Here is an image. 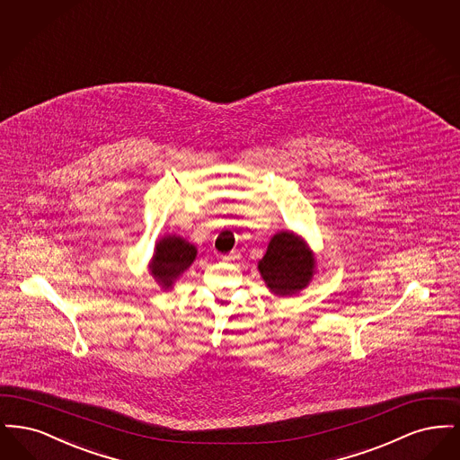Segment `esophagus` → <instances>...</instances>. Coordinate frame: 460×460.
<instances>
[{
	"mask_svg": "<svg viewBox=\"0 0 460 460\" xmlns=\"http://www.w3.org/2000/svg\"><path fill=\"white\" fill-rule=\"evenodd\" d=\"M224 262H236V261H240V253L238 252H231V253H227V255H222L220 257Z\"/></svg>",
	"mask_w": 460,
	"mask_h": 460,
	"instance_id": "obj_1",
	"label": "esophagus"
}]
</instances>
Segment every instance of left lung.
<instances>
[{
    "instance_id": "1",
    "label": "left lung",
    "mask_w": 460,
    "mask_h": 460,
    "mask_svg": "<svg viewBox=\"0 0 460 460\" xmlns=\"http://www.w3.org/2000/svg\"><path fill=\"white\" fill-rule=\"evenodd\" d=\"M259 270L274 295L291 296L312 281L315 259L305 241L291 231H281L269 243Z\"/></svg>"
}]
</instances>
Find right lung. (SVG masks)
Instances as JSON below:
<instances>
[{
  "mask_svg": "<svg viewBox=\"0 0 460 460\" xmlns=\"http://www.w3.org/2000/svg\"><path fill=\"white\" fill-rule=\"evenodd\" d=\"M197 257L195 244L182 240L181 236H165L156 243L154 259L150 262V272L155 281L169 289L175 279L193 263Z\"/></svg>",
  "mask_w": 460,
  "mask_h": 460,
  "instance_id": "1",
  "label": "right lung"
}]
</instances>
